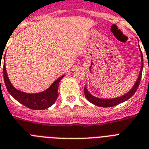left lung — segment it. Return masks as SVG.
Wrapping results in <instances>:
<instances>
[{
  "mask_svg": "<svg viewBox=\"0 0 149 149\" xmlns=\"http://www.w3.org/2000/svg\"><path fill=\"white\" fill-rule=\"evenodd\" d=\"M140 50H141V49H140ZM141 70H140L139 78H138L137 81L135 82V85L132 87V89L129 92H128L126 94L123 95V96H120V97L115 98V99H109V100H106H106H105V99H100V98H96L95 97V96H93V95H92L91 94L88 92L86 87L85 86L84 87V94H85V96L87 99V100L89 101L91 103L94 104V105H95V106H101V107H112V106H116V105H118L119 103H122V102H125V101L128 100L129 99H130L138 89L139 86L140 81H141V73H142V68H143V56H142V54H141Z\"/></svg>",
  "mask_w": 149,
  "mask_h": 149,
  "instance_id": "obj_1",
  "label": "left lung"
}]
</instances>
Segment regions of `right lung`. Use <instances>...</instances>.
<instances>
[{
  "mask_svg": "<svg viewBox=\"0 0 149 149\" xmlns=\"http://www.w3.org/2000/svg\"><path fill=\"white\" fill-rule=\"evenodd\" d=\"M1 59H2L1 56ZM5 59V56H4ZM1 70V69H0ZM3 79L5 83L6 88L8 89V93L15 99L17 101L23 104L27 108L31 109L42 110L49 108L55 102L58 97V86L60 81L63 77L62 76L54 82L49 88L45 90L44 92L39 93H26L24 92L19 91L15 89L10 82L8 79L7 71L5 68V61H3Z\"/></svg>",
  "mask_w": 149,
  "mask_h": 149,
  "instance_id": "add662e5",
  "label": "right lung"
}]
</instances>
